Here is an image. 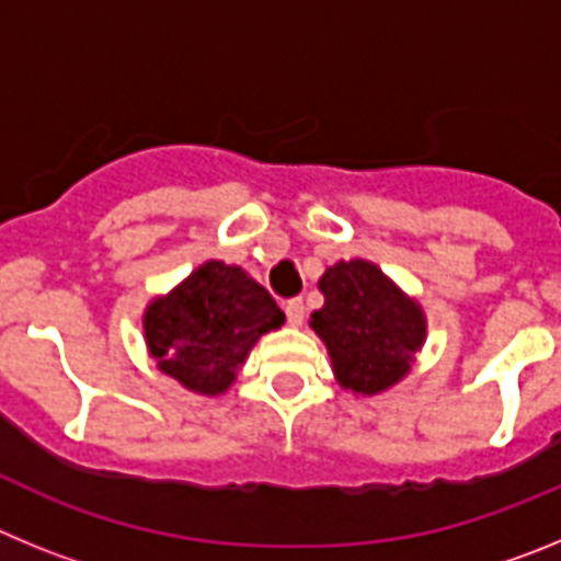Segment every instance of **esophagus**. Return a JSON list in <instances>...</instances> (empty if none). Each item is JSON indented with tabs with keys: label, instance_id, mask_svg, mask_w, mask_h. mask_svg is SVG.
Returning <instances> with one entry per match:
<instances>
[{
	"label": "esophagus",
	"instance_id": "obj_1",
	"mask_svg": "<svg viewBox=\"0 0 561 561\" xmlns=\"http://www.w3.org/2000/svg\"><path fill=\"white\" fill-rule=\"evenodd\" d=\"M286 320H289V325H304L306 320V306L300 297H291V300H286Z\"/></svg>",
	"mask_w": 561,
	"mask_h": 561
}]
</instances>
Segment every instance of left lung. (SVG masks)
<instances>
[{"label": "left lung", "instance_id": "1", "mask_svg": "<svg viewBox=\"0 0 561 561\" xmlns=\"http://www.w3.org/2000/svg\"><path fill=\"white\" fill-rule=\"evenodd\" d=\"M325 306L311 314L342 388L374 396L410 370L424 314L368 261H340L320 277Z\"/></svg>", "mask_w": 561, "mask_h": 561}]
</instances>
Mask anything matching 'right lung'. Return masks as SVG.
Here are the masks:
<instances>
[{
    "instance_id": "obj_1",
    "label": "right lung",
    "mask_w": 561,
    "mask_h": 561,
    "mask_svg": "<svg viewBox=\"0 0 561 561\" xmlns=\"http://www.w3.org/2000/svg\"><path fill=\"white\" fill-rule=\"evenodd\" d=\"M270 291L244 270L207 261L146 311L148 351L162 374L196 393H225L257 336L284 325Z\"/></svg>"
}]
</instances>
